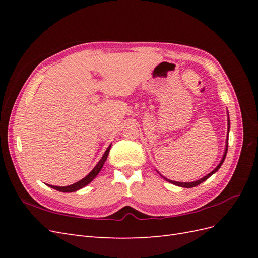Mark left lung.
I'll return each instance as SVG.
<instances>
[{
    "mask_svg": "<svg viewBox=\"0 0 258 258\" xmlns=\"http://www.w3.org/2000/svg\"><path fill=\"white\" fill-rule=\"evenodd\" d=\"M227 116H228V134H229V129H230V120H229V115L227 114ZM227 150H228V136H227V139H226V145H225V151H224V155H223V158H222V160H221V162L218 163L217 165V167L213 170V171H211V172L209 173V174H207L206 176H204L202 178H199V179H197V181H195V182H187V183H185V182H175V181H171V179H168L167 177H163L158 171L157 172L160 174V176H162L163 178L166 179V181H168L169 183H171V184H174V185H176V186H179V187H184V188H191V187H195V186H197V185H199V184H201V183H204L205 181H207V179L212 175V174H214L216 171L221 168V166L223 165V162H224V160H225V158H226V155H227Z\"/></svg>",
    "mask_w": 258,
    "mask_h": 258,
    "instance_id": "left-lung-1",
    "label": "left lung"
}]
</instances>
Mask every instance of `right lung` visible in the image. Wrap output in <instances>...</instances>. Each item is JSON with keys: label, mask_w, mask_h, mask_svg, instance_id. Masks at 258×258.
Returning a JSON list of instances; mask_svg holds the SVG:
<instances>
[{"label": "right lung", "mask_w": 258, "mask_h": 258, "mask_svg": "<svg viewBox=\"0 0 258 258\" xmlns=\"http://www.w3.org/2000/svg\"><path fill=\"white\" fill-rule=\"evenodd\" d=\"M111 146H112V144H110V146H108V147L106 148V151H105V153L103 154L102 158H101V159L99 160V162L97 163L96 167L93 168V169L90 171V172H89L87 175H86L84 178H82L81 181L76 182V183H74V184H72V185H69V186H53V185H49V184H46V185L51 187V188H53V189L59 190V191H61V192H73V191H76V190H79V189L83 188V187H85L86 185H88L90 182H92L93 178H95V177L99 174L101 169H102V167H103V165H104V162L106 161L108 153H110V150H111Z\"/></svg>", "instance_id": "add662e5"}]
</instances>
